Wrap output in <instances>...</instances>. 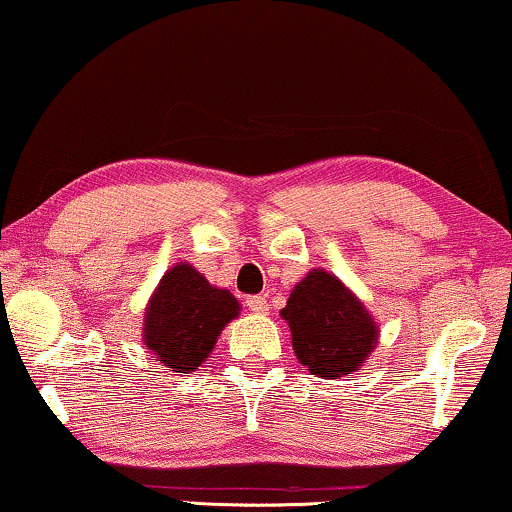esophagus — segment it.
Wrapping results in <instances>:
<instances>
[{
	"mask_svg": "<svg viewBox=\"0 0 512 512\" xmlns=\"http://www.w3.org/2000/svg\"><path fill=\"white\" fill-rule=\"evenodd\" d=\"M247 307H249V312H254V314H268V310H270L265 296H249Z\"/></svg>",
	"mask_w": 512,
	"mask_h": 512,
	"instance_id": "34e87169",
	"label": "esophagus"
}]
</instances>
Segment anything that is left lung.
<instances>
[{
  "mask_svg": "<svg viewBox=\"0 0 512 512\" xmlns=\"http://www.w3.org/2000/svg\"><path fill=\"white\" fill-rule=\"evenodd\" d=\"M282 317L293 352L312 375L338 380L363 366L377 345V324L338 277L312 270L293 286Z\"/></svg>",
  "mask_w": 512,
  "mask_h": 512,
  "instance_id": "8db88e82",
  "label": "left lung"
}]
</instances>
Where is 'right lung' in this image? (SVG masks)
Masks as SVG:
<instances>
[{
  "mask_svg": "<svg viewBox=\"0 0 512 512\" xmlns=\"http://www.w3.org/2000/svg\"><path fill=\"white\" fill-rule=\"evenodd\" d=\"M237 314L240 303L233 293L216 289L191 263H177L160 279L146 307L144 345L165 368L193 373Z\"/></svg>",
  "mask_w": 512,
  "mask_h": 512,
  "instance_id": "right-lung-1",
  "label": "right lung"
}]
</instances>
